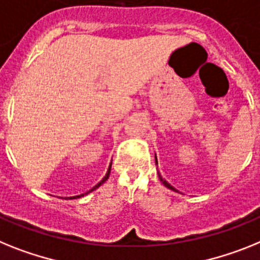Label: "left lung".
I'll return each mask as SVG.
<instances>
[{
    "label": "left lung",
    "mask_w": 260,
    "mask_h": 260,
    "mask_svg": "<svg viewBox=\"0 0 260 260\" xmlns=\"http://www.w3.org/2000/svg\"><path fill=\"white\" fill-rule=\"evenodd\" d=\"M155 165H157V157H155ZM158 177H159V179H161V182H162V183H164V186H166V187H168V188H170V189H173V191H175V192H178L177 189L174 188V187L171 186V184H169L168 182H166V180L162 179V177H161V175H159V174H158Z\"/></svg>",
    "instance_id": "obj_1"
}]
</instances>
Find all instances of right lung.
<instances>
[{
  "mask_svg": "<svg viewBox=\"0 0 260 260\" xmlns=\"http://www.w3.org/2000/svg\"><path fill=\"white\" fill-rule=\"evenodd\" d=\"M110 173H111V165H110V168H108V171H107V174H106V177H105V178H103V179H102V180H101V182H99V183H98V184H96V186H94V187H92V188H91V189H90V191H87V192L82 193V195H77V196H72V198H67V199H78V198H81V196H83V195H87V193H90V192H91V191H94V189H96V188H98V187H99V186H102V184H103V183H105L106 180H107V179H108V177H110Z\"/></svg>",
  "mask_w": 260,
  "mask_h": 260,
  "instance_id": "obj_1",
  "label": "right lung"
}]
</instances>
